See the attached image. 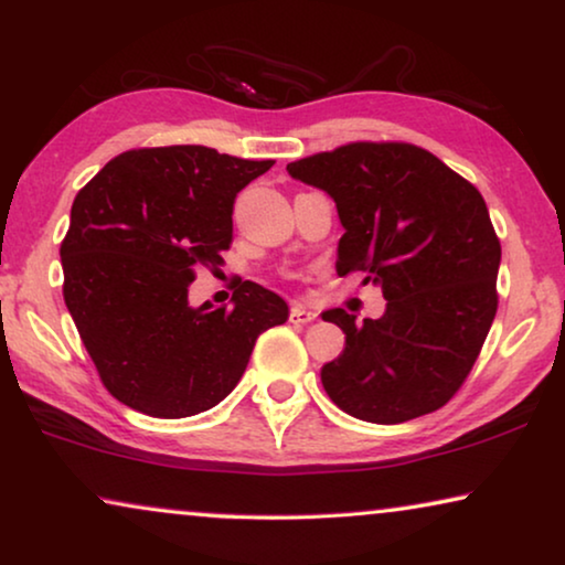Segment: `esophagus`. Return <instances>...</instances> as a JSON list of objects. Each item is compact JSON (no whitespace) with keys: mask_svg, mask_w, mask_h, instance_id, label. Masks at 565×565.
I'll list each match as a JSON object with an SVG mask.
<instances>
[{"mask_svg":"<svg viewBox=\"0 0 565 565\" xmlns=\"http://www.w3.org/2000/svg\"><path fill=\"white\" fill-rule=\"evenodd\" d=\"M316 316H319V313L311 311V308H306V306H292L290 308V321L292 323H311Z\"/></svg>","mask_w":565,"mask_h":565,"instance_id":"esophagus-1","label":"esophagus"}]
</instances>
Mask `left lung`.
<instances>
[{
	"instance_id": "1",
	"label": "left lung",
	"mask_w": 565,
	"mask_h": 565,
	"mask_svg": "<svg viewBox=\"0 0 565 565\" xmlns=\"http://www.w3.org/2000/svg\"><path fill=\"white\" fill-rule=\"evenodd\" d=\"M334 200L344 234L337 273L383 290L381 319L323 311L344 350L321 367L354 419L401 424L455 396L497 316L501 246L473 184L412 143H350L288 164Z\"/></svg>"
}]
</instances>
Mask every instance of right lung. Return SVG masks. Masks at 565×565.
<instances>
[{
	"label": "right lung",
	"mask_w": 565,
	"mask_h": 565,
	"mask_svg": "<svg viewBox=\"0 0 565 565\" xmlns=\"http://www.w3.org/2000/svg\"><path fill=\"white\" fill-rule=\"evenodd\" d=\"M273 164L207 146L138 149L74 198L64 300L120 404L159 419L207 412L242 381L262 331L288 321V303L249 280L231 308L188 298L234 242L236 195Z\"/></svg>",
	"instance_id": "right-lung-1"
}]
</instances>
